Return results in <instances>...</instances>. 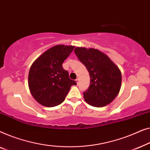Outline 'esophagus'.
<instances>
[{"label":"esophagus","mask_w":150,"mask_h":150,"mask_svg":"<svg viewBox=\"0 0 150 150\" xmlns=\"http://www.w3.org/2000/svg\"><path fill=\"white\" fill-rule=\"evenodd\" d=\"M75 81H76V83H78V82H79V79H78V78H77V79H75Z\"/></svg>","instance_id":"obj_1"}]
</instances>
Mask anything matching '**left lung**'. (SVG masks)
I'll list each match as a JSON object with an SVG mask.
<instances>
[{
    "label": "left lung",
    "instance_id": "left-lung-1",
    "mask_svg": "<svg viewBox=\"0 0 150 150\" xmlns=\"http://www.w3.org/2000/svg\"><path fill=\"white\" fill-rule=\"evenodd\" d=\"M74 52L90 73V86L83 92L85 100L96 107L112 102L121 88L122 74L118 67L98 50L76 47Z\"/></svg>",
    "mask_w": 150,
    "mask_h": 150
}]
</instances>
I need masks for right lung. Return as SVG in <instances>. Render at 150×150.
<instances>
[{"label":"right lung","instance_id":"right-lung-1","mask_svg":"<svg viewBox=\"0 0 150 150\" xmlns=\"http://www.w3.org/2000/svg\"><path fill=\"white\" fill-rule=\"evenodd\" d=\"M74 48V46L56 45L33 62L29 71L28 86L33 96L41 105L51 107L61 104L71 86L77 85L62 67L63 62Z\"/></svg>","mask_w":150,"mask_h":150}]
</instances>
